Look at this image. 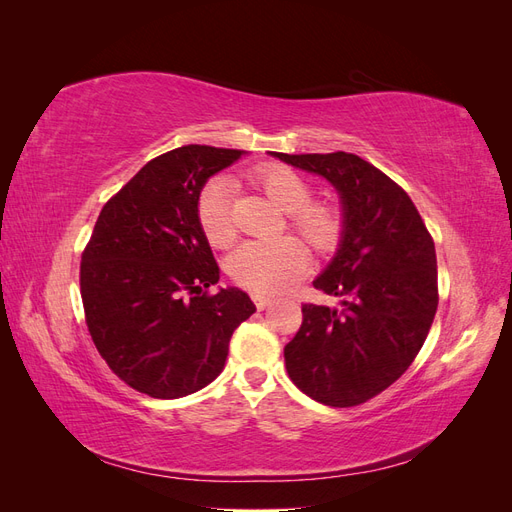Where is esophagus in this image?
Segmentation results:
<instances>
[{
	"label": "esophagus",
	"mask_w": 512,
	"mask_h": 512,
	"mask_svg": "<svg viewBox=\"0 0 512 512\" xmlns=\"http://www.w3.org/2000/svg\"><path fill=\"white\" fill-rule=\"evenodd\" d=\"M252 301L256 303L258 309H267V307L273 303L271 297H267V294H260V292H254V294H252Z\"/></svg>",
	"instance_id": "1"
}]
</instances>
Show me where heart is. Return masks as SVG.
Returning a JSON list of instances; mask_svg holds the SVG:
<instances>
[{"label":"heart","mask_w":512,"mask_h":512,"mask_svg":"<svg viewBox=\"0 0 512 512\" xmlns=\"http://www.w3.org/2000/svg\"><path fill=\"white\" fill-rule=\"evenodd\" d=\"M250 179L277 207L288 224L318 254H331L344 237V211L333 198H309L312 183L299 170L269 162L256 166ZM196 218L213 247H228L237 237L232 213V185L224 177L209 179L198 192ZM309 267L307 245L294 235L247 241L232 252L228 271L237 284L256 292H280L297 284Z\"/></svg>","instance_id":"1"}]
</instances>
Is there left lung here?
I'll return each mask as SVG.
<instances>
[{"instance_id":"obj_1","label":"left lung","mask_w":512,"mask_h":512,"mask_svg":"<svg viewBox=\"0 0 512 512\" xmlns=\"http://www.w3.org/2000/svg\"><path fill=\"white\" fill-rule=\"evenodd\" d=\"M322 175L344 205V237L314 288L342 307L305 303L284 348L290 380L324 406L352 408L401 378L438 309L436 245L406 190L354 153H273Z\"/></svg>"}]
</instances>
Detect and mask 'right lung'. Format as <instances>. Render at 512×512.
<instances>
[{
	"instance_id": "add662e5",
	"label": "right lung",
	"mask_w": 512,
	"mask_h": 512,
	"mask_svg": "<svg viewBox=\"0 0 512 512\" xmlns=\"http://www.w3.org/2000/svg\"><path fill=\"white\" fill-rule=\"evenodd\" d=\"M239 149L185 145L147 162L108 198L81 256L91 339L113 374L156 399L196 393L220 376L235 329L256 312L222 288L198 226V192Z\"/></svg>"
}]
</instances>
